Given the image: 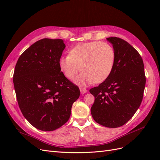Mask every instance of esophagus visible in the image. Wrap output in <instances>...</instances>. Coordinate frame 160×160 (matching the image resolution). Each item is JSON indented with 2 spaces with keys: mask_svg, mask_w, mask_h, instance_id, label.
Here are the masks:
<instances>
[{
  "mask_svg": "<svg viewBox=\"0 0 160 160\" xmlns=\"http://www.w3.org/2000/svg\"><path fill=\"white\" fill-rule=\"evenodd\" d=\"M80 91L81 93H87L88 92V89H86L85 88H80Z\"/></svg>",
  "mask_w": 160,
  "mask_h": 160,
  "instance_id": "34e87169",
  "label": "esophagus"
}]
</instances>
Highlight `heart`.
Wrapping results in <instances>:
<instances>
[{"mask_svg":"<svg viewBox=\"0 0 160 160\" xmlns=\"http://www.w3.org/2000/svg\"><path fill=\"white\" fill-rule=\"evenodd\" d=\"M115 51L108 42L92 41L77 45L68 55L59 58L58 65L62 73L69 80L83 71L75 83L85 85L101 83L112 72L115 62Z\"/></svg>","mask_w":160,"mask_h":160,"instance_id":"heart-1","label":"heart"}]
</instances>
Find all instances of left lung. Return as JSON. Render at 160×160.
Returning a JSON list of instances; mask_svg holds the SVG:
<instances>
[{
  "label": "left lung",
  "mask_w": 160,
  "mask_h": 160,
  "mask_svg": "<svg viewBox=\"0 0 160 160\" xmlns=\"http://www.w3.org/2000/svg\"><path fill=\"white\" fill-rule=\"evenodd\" d=\"M115 51V62L108 78L89 90L95 97L91 108L95 122L108 128L126 123L141 105L146 78L141 55L129 42L107 38Z\"/></svg>",
  "instance_id": "obj_1"
}]
</instances>
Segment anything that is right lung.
Instances as JSON below:
<instances>
[{
  "mask_svg": "<svg viewBox=\"0 0 160 160\" xmlns=\"http://www.w3.org/2000/svg\"><path fill=\"white\" fill-rule=\"evenodd\" d=\"M65 48L60 38H42L17 62L13 83L22 115L32 126L55 130L69 120L80 90L62 73L58 62Z\"/></svg>",
  "mask_w": 160,
  "mask_h": 160,
  "instance_id": "add662e5",
  "label": "right lung"
}]
</instances>
